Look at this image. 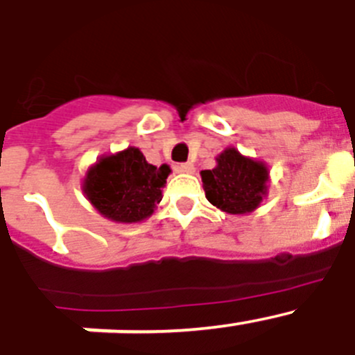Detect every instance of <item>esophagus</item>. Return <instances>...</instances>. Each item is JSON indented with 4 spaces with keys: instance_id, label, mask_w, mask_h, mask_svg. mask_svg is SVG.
Listing matches in <instances>:
<instances>
[{
    "instance_id": "esophagus-1",
    "label": "esophagus",
    "mask_w": 355,
    "mask_h": 355,
    "mask_svg": "<svg viewBox=\"0 0 355 355\" xmlns=\"http://www.w3.org/2000/svg\"><path fill=\"white\" fill-rule=\"evenodd\" d=\"M178 171L183 172V174H193V172H196V167H193V163L187 162V163H181V165H178Z\"/></svg>"
}]
</instances>
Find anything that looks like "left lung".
<instances>
[{
	"label": "left lung",
	"mask_w": 355,
	"mask_h": 355,
	"mask_svg": "<svg viewBox=\"0 0 355 355\" xmlns=\"http://www.w3.org/2000/svg\"><path fill=\"white\" fill-rule=\"evenodd\" d=\"M215 159V168L200 171L206 199L229 215L258 209L268 193V165L243 156L236 147H225Z\"/></svg>",
	"instance_id": "1"
}]
</instances>
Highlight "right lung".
Returning <instances> with one entry per match:
<instances>
[{"label": "right lung", "instance_id": "right-lung-1", "mask_svg": "<svg viewBox=\"0 0 355 355\" xmlns=\"http://www.w3.org/2000/svg\"><path fill=\"white\" fill-rule=\"evenodd\" d=\"M171 167L147 163L139 147L105 155L90 165L81 183L85 197L105 218L135 224L149 218L162 200Z\"/></svg>", "mask_w": 355, "mask_h": 355}]
</instances>
